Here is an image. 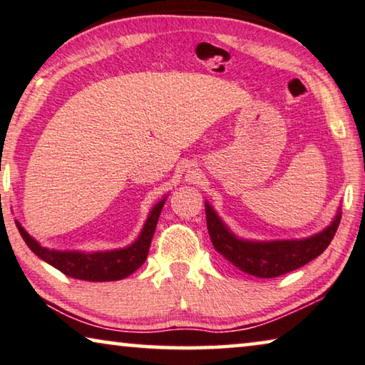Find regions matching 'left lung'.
I'll list each match as a JSON object with an SVG mask.
<instances>
[{
	"label": "left lung",
	"instance_id": "left-lung-1",
	"mask_svg": "<svg viewBox=\"0 0 365 365\" xmlns=\"http://www.w3.org/2000/svg\"><path fill=\"white\" fill-rule=\"evenodd\" d=\"M206 226L211 242L217 252L236 265L239 270L260 279H274V277L288 274L300 269L309 260L317 259L329 246L338 231L341 222V211L328 227L318 235L292 239V241H246L239 239L227 230V226L216 215L210 203H205Z\"/></svg>",
	"mask_w": 365,
	"mask_h": 365
}]
</instances>
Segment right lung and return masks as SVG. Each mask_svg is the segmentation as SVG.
Returning <instances> with one entry per match:
<instances>
[{
  "label": "right lung",
  "instance_id": "right-lung-1",
  "mask_svg": "<svg viewBox=\"0 0 365 365\" xmlns=\"http://www.w3.org/2000/svg\"><path fill=\"white\" fill-rule=\"evenodd\" d=\"M167 198V197H165ZM165 198L160 200L145 221L139 237L124 249L106 252H77V251H51V249L42 247L34 237L27 235L26 230L16 221V226L23 236L27 247L42 260L51 264L52 267L61 270L62 274L78 280L88 282H113L126 279L128 275L138 270L144 260L148 259L152 236L155 232L157 221H159L160 211L164 208Z\"/></svg>",
  "mask_w": 365,
  "mask_h": 365
}]
</instances>
